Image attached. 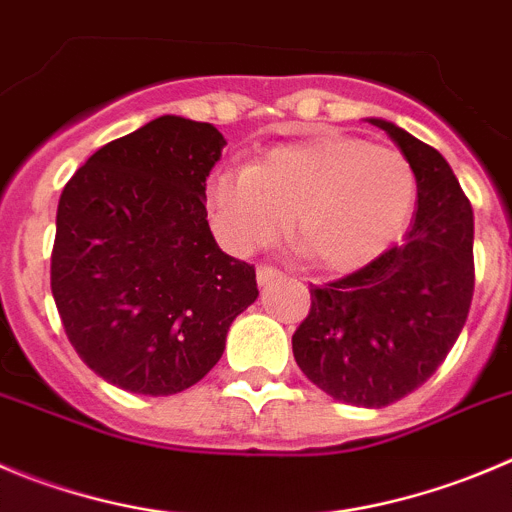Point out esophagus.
Here are the masks:
<instances>
[{
	"label": "esophagus",
	"instance_id": "34e87169",
	"mask_svg": "<svg viewBox=\"0 0 512 512\" xmlns=\"http://www.w3.org/2000/svg\"><path fill=\"white\" fill-rule=\"evenodd\" d=\"M278 278H283V272H280L278 267H272V265L257 267V283H260V285H267V283H272V280H278Z\"/></svg>",
	"mask_w": 512,
	"mask_h": 512
}]
</instances>
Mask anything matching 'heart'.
I'll return each mask as SVG.
<instances>
[{"mask_svg": "<svg viewBox=\"0 0 512 512\" xmlns=\"http://www.w3.org/2000/svg\"><path fill=\"white\" fill-rule=\"evenodd\" d=\"M417 202L407 156L361 138L326 136L267 151L247 169L214 171L204 189L219 242L250 255L280 240L293 214V237L331 272L369 265L399 240Z\"/></svg>", "mask_w": 512, "mask_h": 512, "instance_id": "1", "label": "heart"}]
</instances>
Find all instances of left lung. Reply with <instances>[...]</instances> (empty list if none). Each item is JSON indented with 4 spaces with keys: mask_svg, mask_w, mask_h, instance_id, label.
I'll list each match as a JSON object with an SVG mask.
<instances>
[{
    "mask_svg": "<svg viewBox=\"0 0 512 512\" xmlns=\"http://www.w3.org/2000/svg\"><path fill=\"white\" fill-rule=\"evenodd\" d=\"M417 174V212L404 242L326 285H310V313L293 356L318 389L353 407H389L437 371L467 321L475 290L470 199L437 148L369 118Z\"/></svg>",
    "mask_w": 512,
    "mask_h": 512,
    "instance_id": "left-lung-1",
    "label": "left lung"
}]
</instances>
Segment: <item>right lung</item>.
<instances>
[{"label":"right lung","instance_id":"1","mask_svg":"<svg viewBox=\"0 0 512 512\" xmlns=\"http://www.w3.org/2000/svg\"><path fill=\"white\" fill-rule=\"evenodd\" d=\"M224 146L212 123L161 116L98 148L62 189L52 298L78 356L118 389L169 396L202 381L257 300L255 267L219 250L207 222Z\"/></svg>","mask_w":512,"mask_h":512}]
</instances>
